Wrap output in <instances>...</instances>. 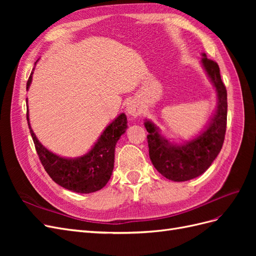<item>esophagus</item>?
Instances as JSON below:
<instances>
[{
  "label": "esophagus",
  "instance_id": "1",
  "mask_svg": "<svg viewBox=\"0 0 256 256\" xmlns=\"http://www.w3.org/2000/svg\"><path fill=\"white\" fill-rule=\"evenodd\" d=\"M127 112L131 116H138L142 113V109L136 102H130L127 106Z\"/></svg>",
  "mask_w": 256,
  "mask_h": 256
}]
</instances>
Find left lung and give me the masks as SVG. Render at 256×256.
Segmentation results:
<instances>
[{
    "instance_id": "obj_1",
    "label": "left lung",
    "mask_w": 256,
    "mask_h": 256,
    "mask_svg": "<svg viewBox=\"0 0 256 256\" xmlns=\"http://www.w3.org/2000/svg\"><path fill=\"white\" fill-rule=\"evenodd\" d=\"M205 72L216 88L218 104L206 128L191 141L184 144L171 143L160 134L159 128L148 120L144 126L148 132L150 158L157 171L173 182H186L202 175L218 156L224 142L228 118V92L214 60L202 54Z\"/></svg>"
}]
</instances>
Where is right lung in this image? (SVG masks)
<instances>
[{
  "label": "right lung",
  "mask_w": 256,
  "mask_h": 256,
  "mask_svg": "<svg viewBox=\"0 0 256 256\" xmlns=\"http://www.w3.org/2000/svg\"><path fill=\"white\" fill-rule=\"evenodd\" d=\"M32 74L33 72H30L28 80L26 90H28L32 82ZM26 120L38 157L53 182L60 187L76 193L98 191L109 182L114 168L115 145L127 129V118L125 114H120L104 130L102 134L99 136L92 150L78 158L58 156L38 141L34 131L30 128L28 108L26 109Z\"/></svg>",
  "instance_id": "right-lung-1"
}]
</instances>
